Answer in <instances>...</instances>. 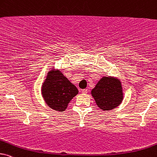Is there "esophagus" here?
<instances>
[{"mask_svg": "<svg viewBox=\"0 0 157 157\" xmlns=\"http://www.w3.org/2000/svg\"><path fill=\"white\" fill-rule=\"evenodd\" d=\"M81 92H82L83 94H86L87 92H88V90H87V89H82V90H81Z\"/></svg>", "mask_w": 157, "mask_h": 157, "instance_id": "1", "label": "esophagus"}]
</instances>
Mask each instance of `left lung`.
I'll return each instance as SVG.
<instances>
[{
    "label": "left lung",
    "mask_w": 157,
    "mask_h": 157,
    "mask_svg": "<svg viewBox=\"0 0 157 157\" xmlns=\"http://www.w3.org/2000/svg\"><path fill=\"white\" fill-rule=\"evenodd\" d=\"M121 82L113 77H103L91 90L97 105L104 111L115 109L123 99Z\"/></svg>",
    "instance_id": "1"
}]
</instances>
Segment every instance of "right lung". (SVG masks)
<instances>
[{
    "instance_id": "right-lung-1",
    "label": "right lung",
    "mask_w": 157,
    "mask_h": 157,
    "mask_svg": "<svg viewBox=\"0 0 157 157\" xmlns=\"http://www.w3.org/2000/svg\"><path fill=\"white\" fill-rule=\"evenodd\" d=\"M42 94L47 105L54 110L63 112L78 93V89L58 70H51L42 83Z\"/></svg>"
}]
</instances>
